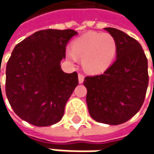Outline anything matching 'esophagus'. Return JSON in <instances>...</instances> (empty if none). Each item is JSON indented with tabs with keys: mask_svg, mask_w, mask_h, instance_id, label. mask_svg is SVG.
Wrapping results in <instances>:
<instances>
[{
	"mask_svg": "<svg viewBox=\"0 0 154 154\" xmlns=\"http://www.w3.org/2000/svg\"><path fill=\"white\" fill-rule=\"evenodd\" d=\"M84 81V76L82 74H78V82L79 83H82Z\"/></svg>",
	"mask_w": 154,
	"mask_h": 154,
	"instance_id": "1",
	"label": "esophagus"
}]
</instances>
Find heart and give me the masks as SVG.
Instances as JSON below:
<instances>
[{
	"mask_svg": "<svg viewBox=\"0 0 154 154\" xmlns=\"http://www.w3.org/2000/svg\"><path fill=\"white\" fill-rule=\"evenodd\" d=\"M116 51V41L109 33L89 32L72 42V49L66 50V56L72 62L81 58L87 72L99 74L109 67Z\"/></svg>",
	"mask_w": 154,
	"mask_h": 154,
	"instance_id": "b5f03b06",
	"label": "heart"
}]
</instances>
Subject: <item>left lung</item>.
<instances>
[{"mask_svg": "<svg viewBox=\"0 0 154 154\" xmlns=\"http://www.w3.org/2000/svg\"><path fill=\"white\" fill-rule=\"evenodd\" d=\"M117 44L116 59L103 74L87 77V105L94 121L125 123L138 112L148 85L147 60L138 42L121 30L105 28Z\"/></svg>", "mask_w": 154, "mask_h": 154, "instance_id": "left-lung-1", "label": "left lung"}]
</instances>
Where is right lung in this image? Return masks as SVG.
<instances>
[{
    "instance_id": "obj_1",
    "label": "right lung",
    "mask_w": 154,
    "mask_h": 154,
    "mask_svg": "<svg viewBox=\"0 0 154 154\" xmlns=\"http://www.w3.org/2000/svg\"><path fill=\"white\" fill-rule=\"evenodd\" d=\"M77 32L72 29L38 31L17 45L6 70V94L14 112L36 126L59 122L78 84L77 73H66L60 61Z\"/></svg>"
}]
</instances>
